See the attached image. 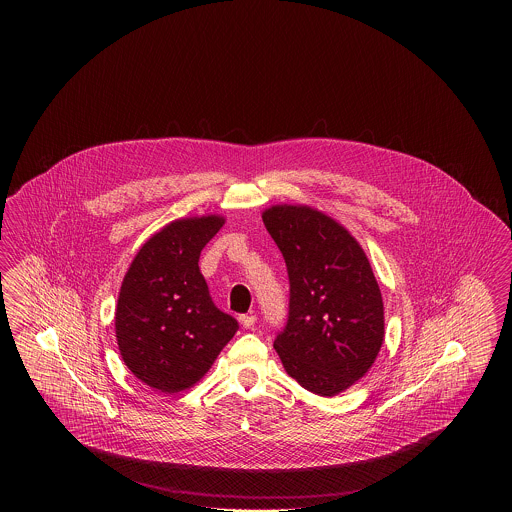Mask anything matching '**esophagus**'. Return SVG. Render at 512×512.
<instances>
[{"mask_svg": "<svg viewBox=\"0 0 512 512\" xmlns=\"http://www.w3.org/2000/svg\"><path fill=\"white\" fill-rule=\"evenodd\" d=\"M255 320H257V317H255L253 313H251V315H242V317H240V322H242V326H244V328H247V330L255 326Z\"/></svg>", "mask_w": 512, "mask_h": 512, "instance_id": "34e87169", "label": "esophagus"}]
</instances>
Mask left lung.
<instances>
[{
	"mask_svg": "<svg viewBox=\"0 0 512 512\" xmlns=\"http://www.w3.org/2000/svg\"><path fill=\"white\" fill-rule=\"evenodd\" d=\"M290 276V317L274 349L305 390L334 397L361 380L384 343V301L361 244L309 205L263 211Z\"/></svg>",
	"mask_w": 512,
	"mask_h": 512,
	"instance_id": "left-lung-1",
	"label": "left lung"
}]
</instances>
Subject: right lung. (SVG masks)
Listing matches in <instances>:
<instances>
[{
  "label": "right lung",
  "mask_w": 512,
  "mask_h": 512,
  "mask_svg": "<svg viewBox=\"0 0 512 512\" xmlns=\"http://www.w3.org/2000/svg\"><path fill=\"white\" fill-rule=\"evenodd\" d=\"M226 219L186 217L140 247L122 278L115 334L122 361L149 388L178 393L197 384L238 330L219 311L199 270L201 249Z\"/></svg>",
  "instance_id": "obj_1"
}]
</instances>
